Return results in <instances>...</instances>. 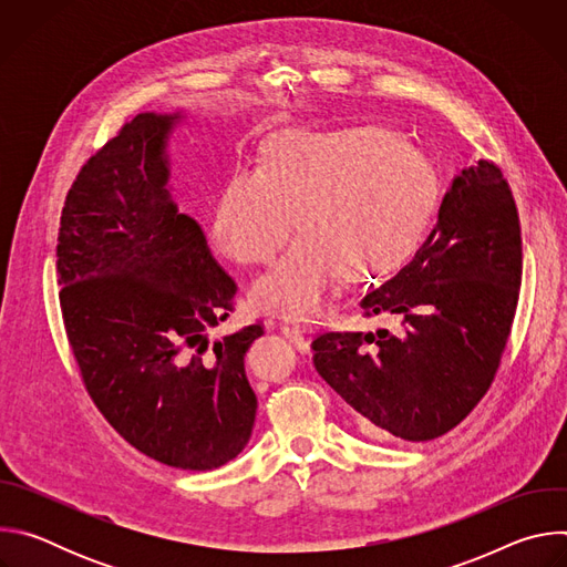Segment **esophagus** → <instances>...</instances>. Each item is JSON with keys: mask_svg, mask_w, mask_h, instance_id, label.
Segmentation results:
<instances>
[{"mask_svg": "<svg viewBox=\"0 0 567 567\" xmlns=\"http://www.w3.org/2000/svg\"><path fill=\"white\" fill-rule=\"evenodd\" d=\"M280 332L285 334V339H289L298 350H307L309 348V332L293 326V322H282Z\"/></svg>", "mask_w": 567, "mask_h": 567, "instance_id": "34e87169", "label": "esophagus"}]
</instances>
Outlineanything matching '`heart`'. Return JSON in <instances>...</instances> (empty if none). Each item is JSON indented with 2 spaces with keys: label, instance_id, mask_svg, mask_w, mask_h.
I'll use <instances>...</instances> for the list:
<instances>
[{
  "label": "heart",
  "instance_id": "obj_1",
  "mask_svg": "<svg viewBox=\"0 0 567 567\" xmlns=\"http://www.w3.org/2000/svg\"><path fill=\"white\" fill-rule=\"evenodd\" d=\"M435 175L413 145L381 127H291L269 138L265 166L219 190L213 233L224 256L267 265L298 226L305 237L254 289L291 318L326 311L339 282L394 271L417 249L435 210Z\"/></svg>",
  "mask_w": 567,
  "mask_h": 567
}]
</instances>
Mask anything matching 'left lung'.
Returning <instances> with one entry per match:
<instances>
[{"mask_svg":"<svg viewBox=\"0 0 567 567\" xmlns=\"http://www.w3.org/2000/svg\"><path fill=\"white\" fill-rule=\"evenodd\" d=\"M523 247L516 202L492 161L453 177L415 258L368 291L365 316L396 330L322 332L313 365L377 440L429 442L489 390L518 305Z\"/></svg>","mask_w":567,"mask_h":567,"instance_id":"1","label":"left lung"}]
</instances>
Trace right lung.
<instances>
[{"instance_id":"right-lung-1","label":"right lung","mask_w":567,"mask_h":567,"mask_svg":"<svg viewBox=\"0 0 567 567\" xmlns=\"http://www.w3.org/2000/svg\"><path fill=\"white\" fill-rule=\"evenodd\" d=\"M177 114H138L78 173L58 233L66 339L96 409L147 457L210 471L247 446L258 399L245 354L265 334L210 343L237 285L171 195Z\"/></svg>"}]
</instances>
